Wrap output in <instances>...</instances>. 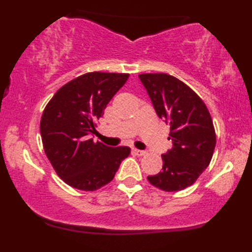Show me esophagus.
Here are the masks:
<instances>
[{
  "instance_id": "1",
  "label": "esophagus",
  "mask_w": 252,
  "mask_h": 252,
  "mask_svg": "<svg viewBox=\"0 0 252 252\" xmlns=\"http://www.w3.org/2000/svg\"><path fill=\"white\" fill-rule=\"evenodd\" d=\"M133 153L136 155V156H144V155H146L147 153L144 150H140V149H135V148H134L133 149Z\"/></svg>"
}]
</instances>
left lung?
Listing matches in <instances>:
<instances>
[{
    "mask_svg": "<svg viewBox=\"0 0 252 252\" xmlns=\"http://www.w3.org/2000/svg\"><path fill=\"white\" fill-rule=\"evenodd\" d=\"M139 78L160 119L170 124L173 148L161 155L163 168L148 177L155 187L179 191L189 187L209 166L216 147V130L208 108L192 89L167 73Z\"/></svg>",
    "mask_w": 252,
    "mask_h": 252,
    "instance_id": "obj_1",
    "label": "left lung"
}]
</instances>
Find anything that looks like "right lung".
I'll list each match as a JSON object with an SVG mask.
<instances>
[{
	"instance_id": "right-lung-1",
	"label": "right lung",
	"mask_w": 252,
	"mask_h": 252,
	"mask_svg": "<svg viewBox=\"0 0 252 252\" xmlns=\"http://www.w3.org/2000/svg\"><path fill=\"white\" fill-rule=\"evenodd\" d=\"M128 73L89 72L68 81L48 102L40 122L43 149L58 177L71 187L97 190L115 178L128 147L111 148L94 142L101 118Z\"/></svg>"
}]
</instances>
